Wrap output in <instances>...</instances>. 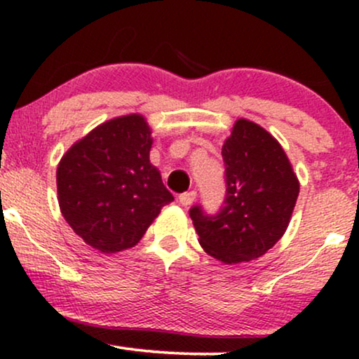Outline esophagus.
<instances>
[{
	"instance_id": "esophagus-1",
	"label": "esophagus",
	"mask_w": 359,
	"mask_h": 359,
	"mask_svg": "<svg viewBox=\"0 0 359 359\" xmlns=\"http://www.w3.org/2000/svg\"><path fill=\"white\" fill-rule=\"evenodd\" d=\"M196 196H197L196 191L180 194V196H179V203L182 204V205H185V208H187V205H191L194 201H196Z\"/></svg>"
}]
</instances>
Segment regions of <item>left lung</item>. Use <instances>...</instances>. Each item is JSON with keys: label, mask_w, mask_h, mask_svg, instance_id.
<instances>
[{"label": "left lung", "mask_w": 359, "mask_h": 359, "mask_svg": "<svg viewBox=\"0 0 359 359\" xmlns=\"http://www.w3.org/2000/svg\"><path fill=\"white\" fill-rule=\"evenodd\" d=\"M226 199L216 216L191 209L199 243L226 265L265 255L287 231L299 197V179L282 145L265 128L236 119L222 145Z\"/></svg>", "instance_id": "obj_1"}]
</instances>
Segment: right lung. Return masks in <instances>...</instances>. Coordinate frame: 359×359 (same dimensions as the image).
I'll return each instance as SVG.
<instances>
[{"label":"right lung","mask_w":359,"mask_h":359,"mask_svg":"<svg viewBox=\"0 0 359 359\" xmlns=\"http://www.w3.org/2000/svg\"><path fill=\"white\" fill-rule=\"evenodd\" d=\"M151 143L145 116L125 114L77 140L57 165L62 216L100 253L133 248L174 201L150 162Z\"/></svg>","instance_id":"right-lung-1"}]
</instances>
